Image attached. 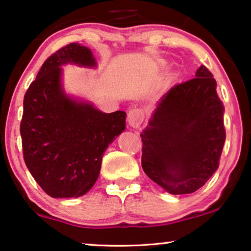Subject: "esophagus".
<instances>
[{"mask_svg":"<svg viewBox=\"0 0 251 251\" xmlns=\"http://www.w3.org/2000/svg\"><path fill=\"white\" fill-rule=\"evenodd\" d=\"M144 120V113L140 108H131L128 113V123L132 128H138Z\"/></svg>","mask_w":251,"mask_h":251,"instance_id":"1","label":"esophagus"}]
</instances>
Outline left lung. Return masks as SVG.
Returning a JSON list of instances; mask_svg holds the SVG:
<instances>
[{"label": "left lung", "instance_id": "left-lung-1", "mask_svg": "<svg viewBox=\"0 0 251 251\" xmlns=\"http://www.w3.org/2000/svg\"><path fill=\"white\" fill-rule=\"evenodd\" d=\"M216 80L201 65L157 105L142 135V167L171 194L194 193L218 169L225 143L224 106Z\"/></svg>", "mask_w": 251, "mask_h": 251}]
</instances>
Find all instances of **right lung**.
Here are the masks:
<instances>
[{"label":"right lung","mask_w":251,"mask_h":251,"mask_svg":"<svg viewBox=\"0 0 251 251\" xmlns=\"http://www.w3.org/2000/svg\"><path fill=\"white\" fill-rule=\"evenodd\" d=\"M95 66L87 47L70 43L44 61L24 97V160L51 198H78L97 180L106 149L126 128V112L102 113L63 92L60 65Z\"/></svg>","instance_id":"1"}]
</instances>
